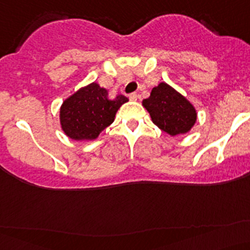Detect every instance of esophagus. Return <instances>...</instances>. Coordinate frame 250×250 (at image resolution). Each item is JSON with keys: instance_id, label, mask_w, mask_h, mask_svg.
Masks as SVG:
<instances>
[{"instance_id": "1", "label": "esophagus", "mask_w": 250, "mask_h": 250, "mask_svg": "<svg viewBox=\"0 0 250 250\" xmlns=\"http://www.w3.org/2000/svg\"><path fill=\"white\" fill-rule=\"evenodd\" d=\"M128 98H129L130 100H133V102H134V100H137L138 98H139V94H137V93H130V94L128 95Z\"/></svg>"}]
</instances>
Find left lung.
Instances as JSON below:
<instances>
[{
  "instance_id": "left-lung-1",
  "label": "left lung",
  "mask_w": 250,
  "mask_h": 250,
  "mask_svg": "<svg viewBox=\"0 0 250 250\" xmlns=\"http://www.w3.org/2000/svg\"><path fill=\"white\" fill-rule=\"evenodd\" d=\"M143 105L150 113L152 122L173 137L188 132L197 118L192 104L165 82L153 88Z\"/></svg>"
}]
</instances>
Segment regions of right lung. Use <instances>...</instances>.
<instances>
[{
  "label": "right lung",
  "instance_id": "1",
  "mask_svg": "<svg viewBox=\"0 0 250 250\" xmlns=\"http://www.w3.org/2000/svg\"><path fill=\"white\" fill-rule=\"evenodd\" d=\"M128 98L111 100L107 90L90 83L67 98L60 109V123L65 134L74 140H93L115 120L120 106Z\"/></svg>",
  "mask_w": 250,
  "mask_h": 250
}]
</instances>
